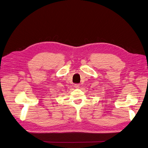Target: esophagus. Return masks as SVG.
I'll list each match as a JSON object with an SVG mask.
<instances>
[{
    "mask_svg": "<svg viewBox=\"0 0 148 148\" xmlns=\"http://www.w3.org/2000/svg\"><path fill=\"white\" fill-rule=\"evenodd\" d=\"M79 86H80V85H79V84H75L74 86H75V88H77V89H78V88H79Z\"/></svg>",
    "mask_w": 148,
    "mask_h": 148,
    "instance_id": "1",
    "label": "esophagus"
}]
</instances>
